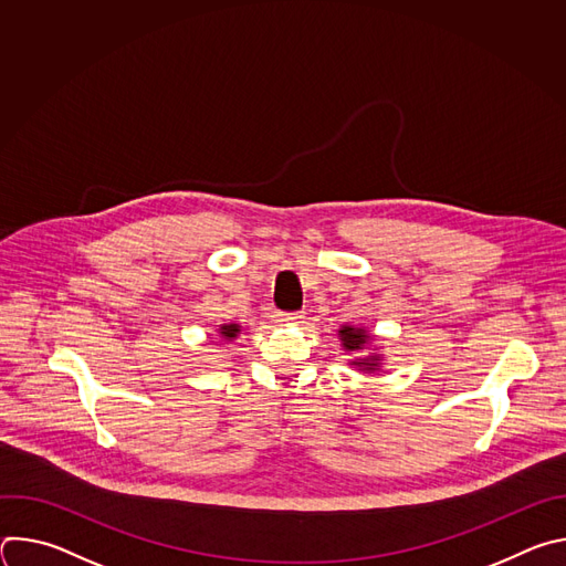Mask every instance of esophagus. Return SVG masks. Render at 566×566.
Masks as SVG:
<instances>
[{"mask_svg":"<svg viewBox=\"0 0 566 566\" xmlns=\"http://www.w3.org/2000/svg\"><path fill=\"white\" fill-rule=\"evenodd\" d=\"M304 319V311H295V313H277V322H284V325H295V322Z\"/></svg>","mask_w":566,"mask_h":566,"instance_id":"esophagus-1","label":"esophagus"}]
</instances>
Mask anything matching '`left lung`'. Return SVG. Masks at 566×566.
Returning <instances> with one entry per match:
<instances>
[{
	"label": "left lung",
	"mask_w": 566,
	"mask_h": 566,
	"mask_svg": "<svg viewBox=\"0 0 566 566\" xmlns=\"http://www.w3.org/2000/svg\"><path fill=\"white\" fill-rule=\"evenodd\" d=\"M338 338H340V343H343V347H345L347 352H360V349H365L367 343L371 340V336H369L365 329L352 327V325H345V327L338 332ZM352 365L360 367L363 371H376V369H380V356L374 354V356H367V358H356V360H352Z\"/></svg>",
	"instance_id": "1"
}]
</instances>
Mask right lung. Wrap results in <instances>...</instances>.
Wrapping results in <instances>:
<instances>
[{
	"instance_id": "add662e5",
	"label": "right lung",
	"mask_w": 566,
	"mask_h": 566,
	"mask_svg": "<svg viewBox=\"0 0 566 566\" xmlns=\"http://www.w3.org/2000/svg\"><path fill=\"white\" fill-rule=\"evenodd\" d=\"M239 332H241L239 325H232V322H230V325H221V327H219V338H223V340H234Z\"/></svg>"
}]
</instances>
